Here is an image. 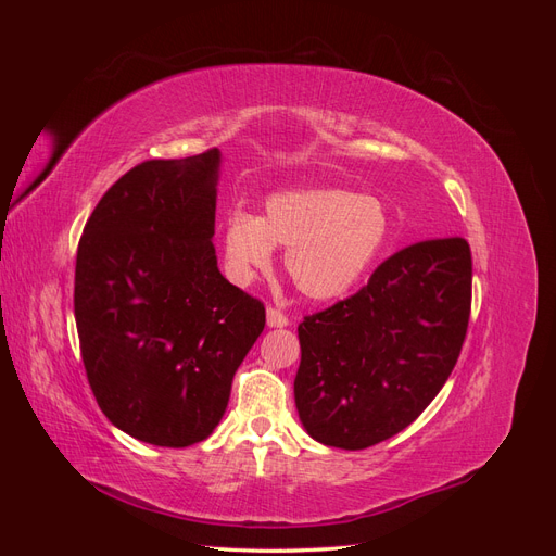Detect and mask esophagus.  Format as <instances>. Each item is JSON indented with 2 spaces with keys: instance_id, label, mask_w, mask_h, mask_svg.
Instances as JSON below:
<instances>
[{
  "instance_id": "obj_1",
  "label": "esophagus",
  "mask_w": 556,
  "mask_h": 556,
  "mask_svg": "<svg viewBox=\"0 0 556 556\" xmlns=\"http://www.w3.org/2000/svg\"><path fill=\"white\" fill-rule=\"evenodd\" d=\"M266 325L271 327V329H282V327L290 325V319H288V315H285V313H280V311L268 306V308H266Z\"/></svg>"
}]
</instances>
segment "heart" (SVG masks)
Here are the masks:
<instances>
[{
  "label": "heart",
  "instance_id": "b5f03b06",
  "mask_svg": "<svg viewBox=\"0 0 556 556\" xmlns=\"http://www.w3.org/2000/svg\"><path fill=\"white\" fill-rule=\"evenodd\" d=\"M390 215L371 194L339 188H292L266 199L262 217H227L223 252L233 282L248 285L285 248V271L313 301L348 294L380 255Z\"/></svg>",
  "mask_w": 556,
  "mask_h": 556
}]
</instances>
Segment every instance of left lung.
I'll use <instances>...</instances> for the list:
<instances>
[{
    "label": "left lung",
    "instance_id": "obj_1",
    "mask_svg": "<svg viewBox=\"0 0 556 556\" xmlns=\"http://www.w3.org/2000/svg\"><path fill=\"white\" fill-rule=\"evenodd\" d=\"M470 313V248L422 241L299 325L294 401L317 443L364 450L415 422L450 378Z\"/></svg>",
    "mask_w": 556,
    "mask_h": 556
}]
</instances>
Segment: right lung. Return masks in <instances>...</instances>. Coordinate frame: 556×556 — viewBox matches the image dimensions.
Returning a JSON list of instances; mask_svg holds the SVG:
<instances>
[{
    "label": "right lung",
    "mask_w": 556,
    "mask_h": 556,
    "mask_svg": "<svg viewBox=\"0 0 556 556\" xmlns=\"http://www.w3.org/2000/svg\"><path fill=\"white\" fill-rule=\"evenodd\" d=\"M220 166L217 148L134 166L78 243L74 313L90 387L113 427L150 445L208 439L266 323L217 268Z\"/></svg>",
    "instance_id": "obj_1"
}]
</instances>
